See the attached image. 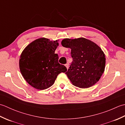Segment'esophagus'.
Masks as SVG:
<instances>
[{
	"mask_svg": "<svg viewBox=\"0 0 125 125\" xmlns=\"http://www.w3.org/2000/svg\"><path fill=\"white\" fill-rule=\"evenodd\" d=\"M65 66L66 67V68H67V69H68V68H69V63H67V64H65Z\"/></svg>",
	"mask_w": 125,
	"mask_h": 125,
	"instance_id": "obj_1",
	"label": "esophagus"
}]
</instances>
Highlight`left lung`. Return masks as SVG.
<instances>
[{"mask_svg": "<svg viewBox=\"0 0 125 125\" xmlns=\"http://www.w3.org/2000/svg\"><path fill=\"white\" fill-rule=\"evenodd\" d=\"M62 46L69 48L73 61L67 74L73 85L88 88L99 81L105 70L106 58L102 49L89 40L64 39Z\"/></svg>", "mask_w": 125, "mask_h": 125, "instance_id": "8db88e82", "label": "left lung"}]
</instances>
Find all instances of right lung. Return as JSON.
<instances>
[{"instance_id": "right-lung-1", "label": "right lung", "mask_w": 125, "mask_h": 125, "mask_svg": "<svg viewBox=\"0 0 125 125\" xmlns=\"http://www.w3.org/2000/svg\"><path fill=\"white\" fill-rule=\"evenodd\" d=\"M58 46L57 40L52 41L41 38L31 42L21 54V73L26 81L36 89L49 88L58 74L67 71L65 66L58 62V55L55 54Z\"/></svg>"}]
</instances>
